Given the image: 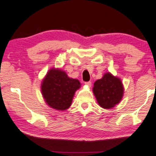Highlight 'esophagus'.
<instances>
[{"mask_svg": "<svg viewBox=\"0 0 156 156\" xmlns=\"http://www.w3.org/2000/svg\"><path fill=\"white\" fill-rule=\"evenodd\" d=\"M84 84H85L87 86H88V87H91V85H92V83H91L90 81H86Z\"/></svg>", "mask_w": 156, "mask_h": 156, "instance_id": "esophagus-1", "label": "esophagus"}]
</instances>
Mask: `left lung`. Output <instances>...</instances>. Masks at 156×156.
Returning <instances> with one entry per match:
<instances>
[{
  "label": "left lung",
  "mask_w": 156,
  "mask_h": 156,
  "mask_svg": "<svg viewBox=\"0 0 156 156\" xmlns=\"http://www.w3.org/2000/svg\"><path fill=\"white\" fill-rule=\"evenodd\" d=\"M93 91L99 105L104 108H111L121 101L124 88L119 78L106 73L101 79L95 81Z\"/></svg>",
  "instance_id": "left-lung-1"
}]
</instances>
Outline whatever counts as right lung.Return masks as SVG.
<instances>
[{"instance_id":"right-lung-1","label":"right lung","mask_w":156,"mask_h":156,"mask_svg":"<svg viewBox=\"0 0 156 156\" xmlns=\"http://www.w3.org/2000/svg\"><path fill=\"white\" fill-rule=\"evenodd\" d=\"M80 86L78 80L69 78L65 72L59 69H53L49 71L42 82L41 92L50 107L66 110L72 104L74 94Z\"/></svg>"}]
</instances>
